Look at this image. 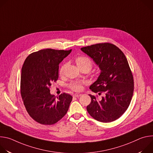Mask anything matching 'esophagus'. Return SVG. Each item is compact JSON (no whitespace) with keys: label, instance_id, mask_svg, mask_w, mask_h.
<instances>
[{"label":"esophagus","instance_id":"obj_1","mask_svg":"<svg viewBox=\"0 0 153 153\" xmlns=\"http://www.w3.org/2000/svg\"><path fill=\"white\" fill-rule=\"evenodd\" d=\"M82 94H80V93H75L73 96H74V97H79V96H80Z\"/></svg>","mask_w":153,"mask_h":153}]
</instances>
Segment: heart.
<instances>
[{"label": "heart", "instance_id": "1", "mask_svg": "<svg viewBox=\"0 0 153 153\" xmlns=\"http://www.w3.org/2000/svg\"><path fill=\"white\" fill-rule=\"evenodd\" d=\"M76 63L78 67H88L90 70V68H91V66H92L91 60L88 57H85V56H80V57H78L77 58H76ZM63 68H64V65H62V66L60 68V74H62L63 71ZM84 83H85V82H83V81L73 82L71 83H70V87L73 90L79 91H80L82 89V86Z\"/></svg>", "mask_w": 153, "mask_h": 153}]
</instances>
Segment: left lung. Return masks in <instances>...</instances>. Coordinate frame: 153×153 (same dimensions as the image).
Masks as SVG:
<instances>
[{"instance_id": "1", "label": "left lung", "mask_w": 153, "mask_h": 153, "mask_svg": "<svg viewBox=\"0 0 153 153\" xmlns=\"http://www.w3.org/2000/svg\"><path fill=\"white\" fill-rule=\"evenodd\" d=\"M81 50L100 70L90 89L99 95L104 94L99 100L89 94L91 101L86 106L87 111L101 122L116 120L126 111L133 95L134 80L128 60L118 47L109 43L83 47Z\"/></svg>"}]
</instances>
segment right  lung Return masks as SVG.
<instances>
[{
    "mask_svg": "<svg viewBox=\"0 0 153 153\" xmlns=\"http://www.w3.org/2000/svg\"><path fill=\"white\" fill-rule=\"evenodd\" d=\"M68 51L45 49L30 54L22 68L20 93L29 115L37 122L53 125L67 113L73 97L66 93L59 97L50 93V86L59 77V65Z\"/></svg>",
    "mask_w": 153,
    "mask_h": 153,
    "instance_id": "obj_1",
    "label": "right lung"
}]
</instances>
